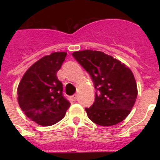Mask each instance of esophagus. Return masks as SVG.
<instances>
[{
	"label": "esophagus",
	"instance_id": "obj_1",
	"mask_svg": "<svg viewBox=\"0 0 160 160\" xmlns=\"http://www.w3.org/2000/svg\"><path fill=\"white\" fill-rule=\"evenodd\" d=\"M78 98V94H73V95L70 96V99L72 100V101H76Z\"/></svg>",
	"mask_w": 160,
	"mask_h": 160
}]
</instances>
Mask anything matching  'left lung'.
<instances>
[{"mask_svg": "<svg viewBox=\"0 0 160 160\" xmlns=\"http://www.w3.org/2000/svg\"><path fill=\"white\" fill-rule=\"evenodd\" d=\"M72 55L88 72L96 90L94 102L85 108L89 118L104 127L122 122L131 112L138 94L131 70L103 52L87 49Z\"/></svg>", "mask_w": 160, "mask_h": 160, "instance_id": "1", "label": "left lung"}]
</instances>
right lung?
I'll return each instance as SVG.
<instances>
[{
    "mask_svg": "<svg viewBox=\"0 0 160 160\" xmlns=\"http://www.w3.org/2000/svg\"><path fill=\"white\" fill-rule=\"evenodd\" d=\"M66 54L55 52L42 58L28 69L18 85L20 107L28 118L41 126L57 123L70 106L57 77Z\"/></svg>",
    "mask_w": 160,
    "mask_h": 160,
    "instance_id": "right-lung-1",
    "label": "right lung"
}]
</instances>
